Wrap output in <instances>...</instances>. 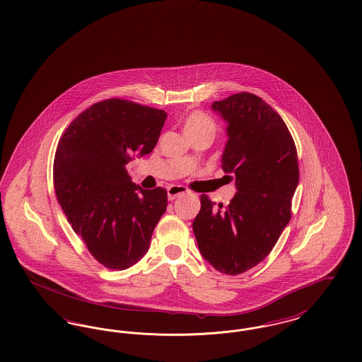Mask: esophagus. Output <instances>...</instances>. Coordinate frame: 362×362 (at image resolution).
<instances>
[{
	"mask_svg": "<svg viewBox=\"0 0 362 362\" xmlns=\"http://www.w3.org/2000/svg\"><path fill=\"white\" fill-rule=\"evenodd\" d=\"M188 189L185 186H177V185H173L167 188V195L170 201H174L175 198H177L182 194H187Z\"/></svg>",
	"mask_w": 362,
	"mask_h": 362,
	"instance_id": "obj_1",
	"label": "esophagus"
}]
</instances>
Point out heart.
I'll list each match as a JSON object with an SVG mask.
<instances>
[{"mask_svg": "<svg viewBox=\"0 0 362 362\" xmlns=\"http://www.w3.org/2000/svg\"><path fill=\"white\" fill-rule=\"evenodd\" d=\"M183 129L186 136H192V134H201V133H207L214 136L217 125L211 117L207 116L206 113L195 110L191 112L185 122H183Z\"/></svg>", "mask_w": 362, "mask_h": 362, "instance_id": "b5f03b06", "label": "heart"}]
</instances>
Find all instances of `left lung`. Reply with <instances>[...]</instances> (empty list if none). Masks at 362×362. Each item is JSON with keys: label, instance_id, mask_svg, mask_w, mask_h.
Wrapping results in <instances>:
<instances>
[{"label": "left lung", "instance_id": "8db88e82", "mask_svg": "<svg viewBox=\"0 0 362 362\" xmlns=\"http://www.w3.org/2000/svg\"><path fill=\"white\" fill-rule=\"evenodd\" d=\"M211 107L228 122L222 170L235 179L237 192L228 206L201 195L192 230L206 260L240 275L271 253L288 225L298 152L283 118L260 97L237 93Z\"/></svg>", "mask_w": 362, "mask_h": 362}]
</instances>
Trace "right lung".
Instances as JSON below:
<instances>
[{"instance_id": "add662e5", "label": "right lung", "mask_w": 362, "mask_h": 362, "mask_svg": "<svg viewBox=\"0 0 362 362\" xmlns=\"http://www.w3.org/2000/svg\"><path fill=\"white\" fill-rule=\"evenodd\" d=\"M165 118L164 110L110 98L82 112L59 140V203L91 256L109 269H127L144 256L167 210V191L136 186L125 168L152 152Z\"/></svg>"}]
</instances>
